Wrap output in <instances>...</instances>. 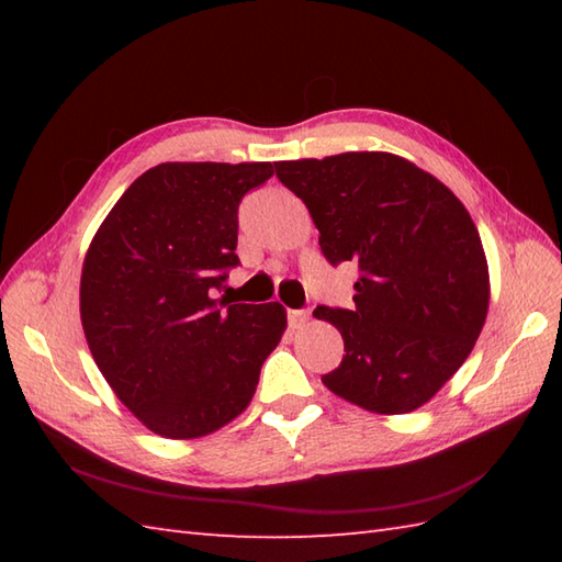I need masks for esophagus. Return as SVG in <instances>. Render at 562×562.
I'll list each match as a JSON object with an SVG mask.
<instances>
[{"mask_svg":"<svg viewBox=\"0 0 562 562\" xmlns=\"http://www.w3.org/2000/svg\"><path fill=\"white\" fill-rule=\"evenodd\" d=\"M290 326L292 328H302L308 324V318H312V312H290Z\"/></svg>","mask_w":562,"mask_h":562,"instance_id":"1","label":"esophagus"}]
</instances>
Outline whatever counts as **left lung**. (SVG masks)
I'll list each match as a JSON object with an SVG mask.
<instances>
[{
  "label": "left lung",
  "mask_w": 562,
  "mask_h": 562,
  "mask_svg": "<svg viewBox=\"0 0 562 562\" xmlns=\"http://www.w3.org/2000/svg\"><path fill=\"white\" fill-rule=\"evenodd\" d=\"M274 171L304 200L330 266L360 268L352 308L314 312L345 342L321 381L379 415L420 408L465 362L487 316L491 278L469 210L389 151L278 161Z\"/></svg>",
  "instance_id": "8db88e82"
}]
</instances>
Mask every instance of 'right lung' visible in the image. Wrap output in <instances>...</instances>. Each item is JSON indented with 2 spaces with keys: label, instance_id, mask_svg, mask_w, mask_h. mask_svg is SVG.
<instances>
[{
  "label": "right lung",
  "instance_id": "right-lung-1",
  "mask_svg": "<svg viewBox=\"0 0 562 562\" xmlns=\"http://www.w3.org/2000/svg\"><path fill=\"white\" fill-rule=\"evenodd\" d=\"M270 176V161L159 164L91 238L83 336L115 396L161 437H205L241 415L288 328L278 302L214 300L238 266V202Z\"/></svg>",
  "mask_w": 562,
  "mask_h": 562
}]
</instances>
